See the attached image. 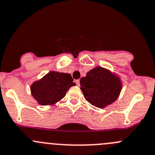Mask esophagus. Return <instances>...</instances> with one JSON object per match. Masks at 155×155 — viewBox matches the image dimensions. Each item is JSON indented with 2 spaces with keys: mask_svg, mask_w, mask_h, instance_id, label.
Returning a JSON list of instances; mask_svg holds the SVG:
<instances>
[{
  "mask_svg": "<svg viewBox=\"0 0 155 155\" xmlns=\"http://www.w3.org/2000/svg\"><path fill=\"white\" fill-rule=\"evenodd\" d=\"M76 85H78V86H79V85H80V80H79V79H77V80H76Z\"/></svg>",
  "mask_w": 155,
  "mask_h": 155,
  "instance_id": "esophagus-1",
  "label": "esophagus"
}]
</instances>
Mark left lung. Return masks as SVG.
Listing matches in <instances>:
<instances>
[{
    "mask_svg": "<svg viewBox=\"0 0 155 155\" xmlns=\"http://www.w3.org/2000/svg\"><path fill=\"white\" fill-rule=\"evenodd\" d=\"M80 85L85 100L99 108L114 103L122 89L120 78L101 67L92 69L81 78Z\"/></svg>",
    "mask_w": 155,
    "mask_h": 155,
    "instance_id": "1",
    "label": "left lung"
}]
</instances>
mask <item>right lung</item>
<instances>
[{"label":"right lung","instance_id":"1","mask_svg":"<svg viewBox=\"0 0 155 155\" xmlns=\"http://www.w3.org/2000/svg\"><path fill=\"white\" fill-rule=\"evenodd\" d=\"M69 73L51 71L31 85V93L41 105H51L61 101L76 84Z\"/></svg>","mask_w":155,"mask_h":155}]
</instances>
